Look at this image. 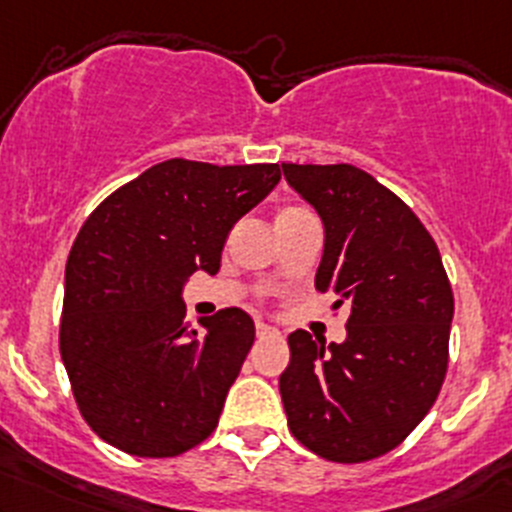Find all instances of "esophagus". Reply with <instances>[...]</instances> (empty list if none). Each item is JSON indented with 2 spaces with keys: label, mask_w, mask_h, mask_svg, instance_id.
Listing matches in <instances>:
<instances>
[{
  "label": "esophagus",
  "mask_w": 512,
  "mask_h": 512,
  "mask_svg": "<svg viewBox=\"0 0 512 512\" xmlns=\"http://www.w3.org/2000/svg\"><path fill=\"white\" fill-rule=\"evenodd\" d=\"M255 328H257V335H260V338L262 335H277L279 333L277 328H272V325H267V323H260V320H257Z\"/></svg>",
  "instance_id": "esophagus-1"
}]
</instances>
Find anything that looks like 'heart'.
Wrapping results in <instances>:
<instances>
[{
	"label": "heart",
	"instance_id": "b5f03b06",
	"mask_svg": "<svg viewBox=\"0 0 512 512\" xmlns=\"http://www.w3.org/2000/svg\"><path fill=\"white\" fill-rule=\"evenodd\" d=\"M306 213H311V211L301 209V206H289V209H284L279 216H306Z\"/></svg>",
	"mask_w": 512,
	"mask_h": 512
}]
</instances>
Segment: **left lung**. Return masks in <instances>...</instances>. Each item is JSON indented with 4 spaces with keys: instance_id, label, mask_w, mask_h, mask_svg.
Returning <instances> with one entry per match:
<instances>
[{
    "instance_id": "8db88e82",
    "label": "left lung",
    "mask_w": 512,
    "mask_h": 512,
    "mask_svg": "<svg viewBox=\"0 0 512 512\" xmlns=\"http://www.w3.org/2000/svg\"><path fill=\"white\" fill-rule=\"evenodd\" d=\"M325 228L316 272L333 308L350 306L345 342L289 335L279 376L289 430L318 457L359 464L401 445L447 374L454 296L420 218L355 165H282Z\"/></svg>"
}]
</instances>
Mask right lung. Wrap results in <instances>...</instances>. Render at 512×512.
<instances>
[{
	"instance_id": "right-lung-1",
	"label": "right lung",
	"mask_w": 512,
	"mask_h": 512,
	"mask_svg": "<svg viewBox=\"0 0 512 512\" xmlns=\"http://www.w3.org/2000/svg\"><path fill=\"white\" fill-rule=\"evenodd\" d=\"M282 179L279 165L174 157L92 211L65 267L60 357L82 418L133 457H177L216 430L255 342L240 308L184 323L182 289L216 274L230 228Z\"/></svg>"
}]
</instances>
